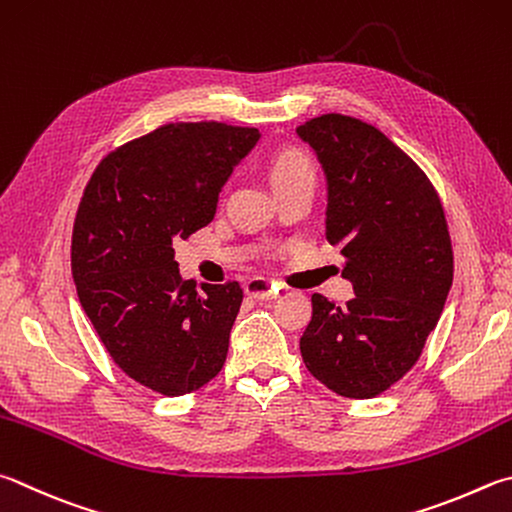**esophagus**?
<instances>
[{
	"label": "esophagus",
	"mask_w": 512,
	"mask_h": 512,
	"mask_svg": "<svg viewBox=\"0 0 512 512\" xmlns=\"http://www.w3.org/2000/svg\"><path fill=\"white\" fill-rule=\"evenodd\" d=\"M244 291L248 297H255V300H266V297L275 295V286L262 280V277H253V280H248L244 284Z\"/></svg>",
	"instance_id": "1"
}]
</instances>
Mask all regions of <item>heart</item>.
<instances>
[{"instance_id":"obj_1","label":"heart","mask_w":512,"mask_h":512,"mask_svg":"<svg viewBox=\"0 0 512 512\" xmlns=\"http://www.w3.org/2000/svg\"><path fill=\"white\" fill-rule=\"evenodd\" d=\"M297 176H311V167L300 154L288 152V154H282L280 159L273 163V170H271L273 183L297 179Z\"/></svg>"}]
</instances>
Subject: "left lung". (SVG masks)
Instances as JSON below:
<instances>
[{
	"instance_id": "obj_1",
	"label": "left lung",
	"mask_w": 512,
	"mask_h": 512,
	"mask_svg": "<svg viewBox=\"0 0 512 512\" xmlns=\"http://www.w3.org/2000/svg\"><path fill=\"white\" fill-rule=\"evenodd\" d=\"M297 136L324 172L327 239L356 295L345 306L313 295L302 360L331 392L374 398L414 367L450 293L443 206L421 167L358 118L324 114Z\"/></svg>"
}]
</instances>
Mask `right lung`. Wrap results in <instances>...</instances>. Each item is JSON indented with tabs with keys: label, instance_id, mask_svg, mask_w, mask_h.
Returning <instances> with one entry per match:
<instances>
[{
	"label": "right lung",
	"instance_id": "obj_1",
	"mask_svg": "<svg viewBox=\"0 0 512 512\" xmlns=\"http://www.w3.org/2000/svg\"><path fill=\"white\" fill-rule=\"evenodd\" d=\"M259 129L172 123L118 147L82 194L71 273L87 318L136 383L183 396L224 367L244 291L181 282L174 241L208 226Z\"/></svg>",
	"mask_w": 512,
	"mask_h": 512
}]
</instances>
